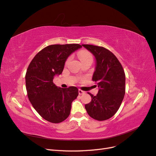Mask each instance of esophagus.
Returning a JSON list of instances; mask_svg holds the SVG:
<instances>
[{"label":"esophagus","mask_w":156,"mask_h":156,"mask_svg":"<svg viewBox=\"0 0 156 156\" xmlns=\"http://www.w3.org/2000/svg\"><path fill=\"white\" fill-rule=\"evenodd\" d=\"M85 94V92L83 91L82 90H81V89H79V95H81V94Z\"/></svg>","instance_id":"34e87169"}]
</instances>
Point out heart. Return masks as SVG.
I'll use <instances>...</instances> for the list:
<instances>
[{
    "instance_id": "heart-1",
    "label": "heart",
    "mask_w": 156,
    "mask_h": 156,
    "mask_svg": "<svg viewBox=\"0 0 156 156\" xmlns=\"http://www.w3.org/2000/svg\"><path fill=\"white\" fill-rule=\"evenodd\" d=\"M77 55H78V57L80 59V60H81V62H84V61L88 60H93V56H92V54L87 50L80 51H79ZM68 60H69V58L68 59L67 62Z\"/></svg>"
}]
</instances>
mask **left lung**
Masks as SVG:
<instances>
[{
	"label": "left lung",
	"instance_id": "obj_1",
	"mask_svg": "<svg viewBox=\"0 0 156 156\" xmlns=\"http://www.w3.org/2000/svg\"><path fill=\"white\" fill-rule=\"evenodd\" d=\"M95 56L96 70L92 81L98 84L96 96L90 93L92 100L85 105L88 115L103 121L110 119L119 110L126 91V75L119 60L109 50L93 45H82Z\"/></svg>",
	"mask_w": 156,
	"mask_h": 156
}]
</instances>
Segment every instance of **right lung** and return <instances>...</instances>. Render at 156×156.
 <instances>
[{"label":"right lung","instance_id":"add662e5","mask_svg":"<svg viewBox=\"0 0 156 156\" xmlns=\"http://www.w3.org/2000/svg\"><path fill=\"white\" fill-rule=\"evenodd\" d=\"M81 48L79 44L49 45L36 55L27 68L28 98L37 113L51 123H60L67 119L72 103L79 94L75 87H57L53 79L62 73L68 56Z\"/></svg>","mask_w":156,"mask_h":156}]
</instances>
